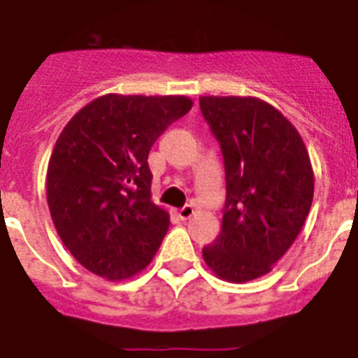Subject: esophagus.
Masks as SVG:
<instances>
[{
    "label": "esophagus",
    "instance_id": "obj_1",
    "mask_svg": "<svg viewBox=\"0 0 358 358\" xmlns=\"http://www.w3.org/2000/svg\"><path fill=\"white\" fill-rule=\"evenodd\" d=\"M193 213H195V206H193V204H185L184 208H180L178 210V215L182 219H189Z\"/></svg>",
    "mask_w": 358,
    "mask_h": 358
}]
</instances>
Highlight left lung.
<instances>
[{"mask_svg":"<svg viewBox=\"0 0 358 358\" xmlns=\"http://www.w3.org/2000/svg\"><path fill=\"white\" fill-rule=\"evenodd\" d=\"M199 102L227 176L221 234L202 256L219 278L249 282L271 271L305 224L314 199L310 157L294 124L260 98Z\"/></svg>","mask_w":358,"mask_h":358,"instance_id":"left-lung-1","label":"left lung"}]
</instances>
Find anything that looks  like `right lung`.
I'll use <instances>...</instances> for the list:
<instances>
[{
    "label": "right lung",
    "instance_id": "add662e5",
    "mask_svg": "<svg viewBox=\"0 0 358 358\" xmlns=\"http://www.w3.org/2000/svg\"><path fill=\"white\" fill-rule=\"evenodd\" d=\"M191 106L187 96L103 94L59 135L48 206L66 249L98 277H134L159 249L171 221L152 202L148 152Z\"/></svg>",
    "mask_w": 358,
    "mask_h": 358
}]
</instances>
